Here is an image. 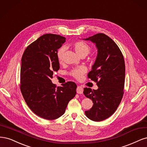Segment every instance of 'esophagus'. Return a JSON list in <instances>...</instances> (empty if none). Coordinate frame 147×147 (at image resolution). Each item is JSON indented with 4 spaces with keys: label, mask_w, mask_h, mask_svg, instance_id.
Returning <instances> with one entry per match:
<instances>
[{
    "label": "esophagus",
    "mask_w": 147,
    "mask_h": 147,
    "mask_svg": "<svg viewBox=\"0 0 147 147\" xmlns=\"http://www.w3.org/2000/svg\"><path fill=\"white\" fill-rule=\"evenodd\" d=\"M83 91H84V89H83V87H81V86H78L77 87V89H76V92L78 94H82L83 93Z\"/></svg>",
    "instance_id": "34e87169"
}]
</instances>
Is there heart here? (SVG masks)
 <instances>
[{
	"instance_id": "heart-1",
	"label": "heart",
	"mask_w": 147,
	"mask_h": 147,
	"mask_svg": "<svg viewBox=\"0 0 147 147\" xmlns=\"http://www.w3.org/2000/svg\"><path fill=\"white\" fill-rule=\"evenodd\" d=\"M73 47L76 51V52L80 56H87L90 53V47L87 44H86V42H84L81 41H78L76 42H75ZM66 49L65 47H61L60 48L58 51L57 53V59L58 61L60 63H61L63 60V56L64 54L65 53ZM86 68L81 67L78 68H76L73 69L71 73V74L72 76L75 79H76L78 80H79L82 78V76L86 73Z\"/></svg>"
}]
</instances>
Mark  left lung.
I'll use <instances>...</instances> for the list:
<instances>
[{
  "label": "left lung",
  "mask_w": 147,
  "mask_h": 147,
  "mask_svg": "<svg viewBox=\"0 0 147 147\" xmlns=\"http://www.w3.org/2000/svg\"><path fill=\"white\" fill-rule=\"evenodd\" d=\"M84 40L93 42L98 49L88 78L96 82L98 88H84V95L93 103L85 113L91 120L100 121L111 117L121 101L125 79V60L117 44L106 35L97 34Z\"/></svg>",
  "instance_id": "1"
}]
</instances>
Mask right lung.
<instances>
[{"label": "right lung", "mask_w": 147, "mask_h": 147, "mask_svg": "<svg viewBox=\"0 0 147 147\" xmlns=\"http://www.w3.org/2000/svg\"><path fill=\"white\" fill-rule=\"evenodd\" d=\"M63 36L45 34L27 47L21 59L20 89L31 111L46 120L62 115L77 86L67 82L56 86L51 81L54 72L60 68L57 53L65 42Z\"/></svg>", "instance_id": "obj_1"}]
</instances>
